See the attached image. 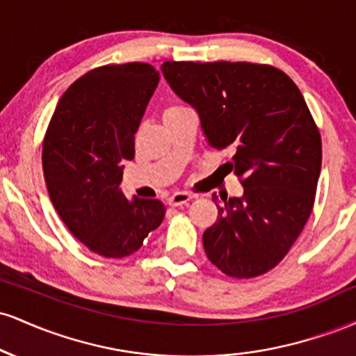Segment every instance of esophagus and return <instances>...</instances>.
I'll return each mask as SVG.
<instances>
[{"label": "esophagus", "mask_w": 356, "mask_h": 356, "mask_svg": "<svg viewBox=\"0 0 356 356\" xmlns=\"http://www.w3.org/2000/svg\"><path fill=\"white\" fill-rule=\"evenodd\" d=\"M191 199L192 195L187 194V192H175V194H172L169 199H167V204H169L170 207H177V206H184V204H187Z\"/></svg>", "instance_id": "esophagus-1"}]
</instances>
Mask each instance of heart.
Wrapping results in <instances>:
<instances>
[{
  "mask_svg": "<svg viewBox=\"0 0 356 356\" xmlns=\"http://www.w3.org/2000/svg\"><path fill=\"white\" fill-rule=\"evenodd\" d=\"M182 105H172V107H169L165 110V112H172V110H177V108H181Z\"/></svg>",
  "mask_w": 356,
  "mask_h": 356,
  "instance_id": "obj_1",
  "label": "heart"
}]
</instances>
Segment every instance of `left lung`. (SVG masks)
<instances>
[{
  "label": "left lung",
  "instance_id": "8db88e82",
  "mask_svg": "<svg viewBox=\"0 0 356 356\" xmlns=\"http://www.w3.org/2000/svg\"><path fill=\"white\" fill-rule=\"evenodd\" d=\"M170 88L199 112L207 140L234 150L227 162L244 195L224 197L204 231L206 254L239 280L273 269L313 211L321 136L296 83L280 68L249 61H165Z\"/></svg>",
  "mask_w": 356,
  "mask_h": 356
}]
</instances>
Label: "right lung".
I'll return each mask as SVG.
<instances>
[{"mask_svg":"<svg viewBox=\"0 0 356 356\" xmlns=\"http://www.w3.org/2000/svg\"><path fill=\"white\" fill-rule=\"evenodd\" d=\"M152 65H104L68 87L43 138V172L61 220L90 251L127 257L164 220L159 199L127 201L118 186L159 83Z\"/></svg>","mask_w":356,"mask_h":356,"instance_id":"add662e5","label":"right lung"}]
</instances>
